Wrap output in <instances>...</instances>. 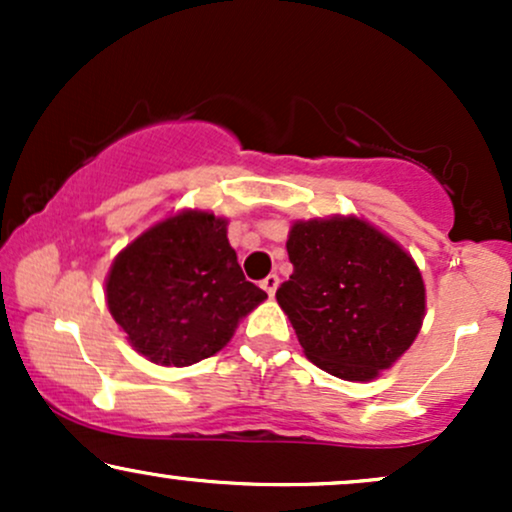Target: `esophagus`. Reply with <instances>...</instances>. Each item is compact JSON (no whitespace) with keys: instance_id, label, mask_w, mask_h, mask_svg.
Instances as JSON below:
<instances>
[{"instance_id":"esophagus-1","label":"esophagus","mask_w":512,"mask_h":512,"mask_svg":"<svg viewBox=\"0 0 512 512\" xmlns=\"http://www.w3.org/2000/svg\"><path fill=\"white\" fill-rule=\"evenodd\" d=\"M262 289L267 291L269 296H274L276 289H279V276H276V274H269V276H264V279H262Z\"/></svg>"}]
</instances>
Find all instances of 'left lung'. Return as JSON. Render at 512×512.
Masks as SVG:
<instances>
[{
    "label": "left lung",
    "mask_w": 512,
    "mask_h": 512,
    "mask_svg": "<svg viewBox=\"0 0 512 512\" xmlns=\"http://www.w3.org/2000/svg\"><path fill=\"white\" fill-rule=\"evenodd\" d=\"M293 274L276 291L303 354L351 383L375 380L419 337L424 276L397 240L358 216L296 221Z\"/></svg>",
    "instance_id": "obj_1"
}]
</instances>
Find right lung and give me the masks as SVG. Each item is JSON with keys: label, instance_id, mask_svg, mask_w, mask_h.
Masks as SVG:
<instances>
[{"label": "right lung", "instance_id": "add662e5", "mask_svg": "<svg viewBox=\"0 0 512 512\" xmlns=\"http://www.w3.org/2000/svg\"><path fill=\"white\" fill-rule=\"evenodd\" d=\"M226 233V216L182 209L117 252L105 301L146 361L182 368L219 354L264 303L267 293L245 279Z\"/></svg>", "mask_w": 512, "mask_h": 512}]
</instances>
